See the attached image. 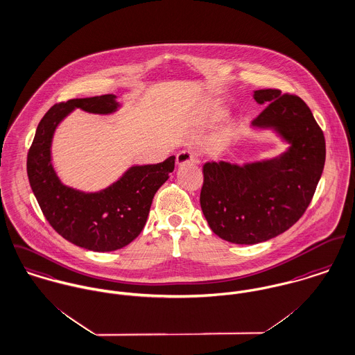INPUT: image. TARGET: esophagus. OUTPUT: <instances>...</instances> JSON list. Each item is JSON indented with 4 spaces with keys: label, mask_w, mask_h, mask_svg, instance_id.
Returning <instances> with one entry per match:
<instances>
[{
    "label": "esophagus",
    "mask_w": 355,
    "mask_h": 355,
    "mask_svg": "<svg viewBox=\"0 0 355 355\" xmlns=\"http://www.w3.org/2000/svg\"><path fill=\"white\" fill-rule=\"evenodd\" d=\"M190 162H198V159L193 156L190 150H182L176 156V164L178 165H186Z\"/></svg>",
    "instance_id": "1"
}]
</instances>
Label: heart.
I'll list each match as a JSON object with an SVG mask.
<instances>
[{
    "mask_svg": "<svg viewBox=\"0 0 355 355\" xmlns=\"http://www.w3.org/2000/svg\"><path fill=\"white\" fill-rule=\"evenodd\" d=\"M227 115V107L223 104H211L205 111V119L209 122H216L220 119H224Z\"/></svg>",
    "mask_w": 355,
    "mask_h": 355,
    "instance_id": "heart-1",
    "label": "heart"
}]
</instances>
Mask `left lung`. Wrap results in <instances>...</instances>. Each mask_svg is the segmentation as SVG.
<instances>
[{
    "label": "left lung",
    "instance_id": "obj_1",
    "mask_svg": "<svg viewBox=\"0 0 355 355\" xmlns=\"http://www.w3.org/2000/svg\"><path fill=\"white\" fill-rule=\"evenodd\" d=\"M267 104L251 129L272 131L286 150L255 162H206L200 207L210 229L234 244H258L288 230L306 210L322 178L325 141L309 107L278 89L254 91Z\"/></svg>",
    "mask_w": 355,
    "mask_h": 355
}]
</instances>
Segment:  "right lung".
Here are the masks:
<instances>
[{
	"label": "right lung",
	"mask_w": 355,
	"mask_h": 355,
	"mask_svg": "<svg viewBox=\"0 0 355 355\" xmlns=\"http://www.w3.org/2000/svg\"><path fill=\"white\" fill-rule=\"evenodd\" d=\"M122 107L115 95L71 98L51 107L37 125L27 157L30 184L46 220L64 239L89 251L110 252L130 244L146 224L155 193L175 168V156L159 164L131 165L98 191H83L60 179L51 145L64 118L74 110L111 115Z\"/></svg>",
	"instance_id": "add662e5"
}]
</instances>
